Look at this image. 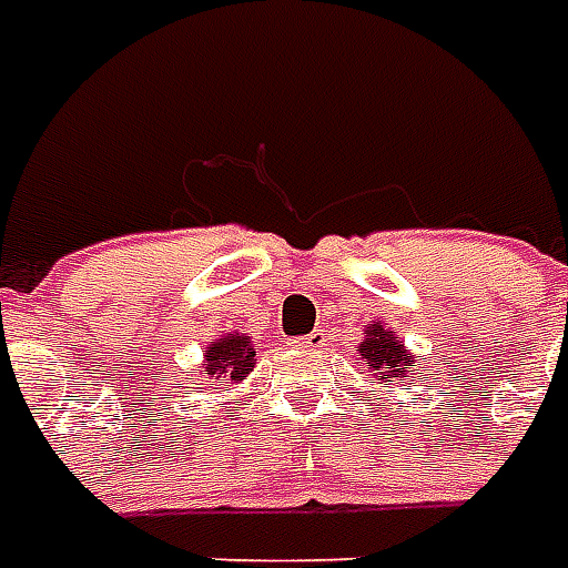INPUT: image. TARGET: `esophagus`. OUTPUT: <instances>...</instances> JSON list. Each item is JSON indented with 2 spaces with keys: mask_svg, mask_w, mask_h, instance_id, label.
Returning a JSON list of instances; mask_svg holds the SVG:
<instances>
[{
  "mask_svg": "<svg viewBox=\"0 0 568 568\" xmlns=\"http://www.w3.org/2000/svg\"><path fill=\"white\" fill-rule=\"evenodd\" d=\"M301 349H320V346H325V332L322 328H313L310 334H304V337H297L295 341Z\"/></svg>",
  "mask_w": 568,
  "mask_h": 568,
  "instance_id": "1",
  "label": "esophagus"
}]
</instances>
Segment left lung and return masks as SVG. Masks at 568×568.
<instances>
[{
    "instance_id": "1",
    "label": "left lung",
    "mask_w": 568,
    "mask_h": 568,
    "mask_svg": "<svg viewBox=\"0 0 568 568\" xmlns=\"http://www.w3.org/2000/svg\"><path fill=\"white\" fill-rule=\"evenodd\" d=\"M358 365H362V374H374L377 381H383V386H395L398 381L410 377L417 356L377 322L365 328V341L358 344Z\"/></svg>"
}]
</instances>
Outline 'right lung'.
Listing matches in <instances>:
<instances>
[{"mask_svg": "<svg viewBox=\"0 0 568 568\" xmlns=\"http://www.w3.org/2000/svg\"><path fill=\"white\" fill-rule=\"evenodd\" d=\"M203 368L212 381L240 383L246 381L248 371L255 368V349L243 334H224L203 349Z\"/></svg>", "mask_w": 568, "mask_h": 568, "instance_id": "right-lung-1", "label": "right lung"}]
</instances>
